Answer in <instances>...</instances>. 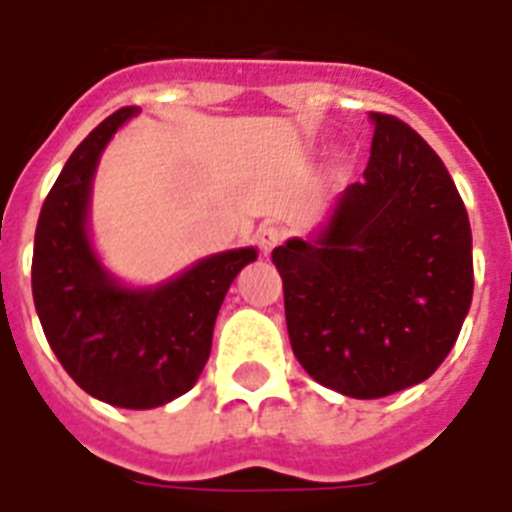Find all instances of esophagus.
Segmentation results:
<instances>
[{
    "instance_id": "esophagus-1",
    "label": "esophagus",
    "mask_w": 512,
    "mask_h": 512,
    "mask_svg": "<svg viewBox=\"0 0 512 512\" xmlns=\"http://www.w3.org/2000/svg\"><path fill=\"white\" fill-rule=\"evenodd\" d=\"M282 241H285V230L277 227V224H263V227L257 230V246H260L266 255L271 252V249H277Z\"/></svg>"
}]
</instances>
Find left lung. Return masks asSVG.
Returning a JSON list of instances; mask_svg holds the SVG:
<instances>
[{"mask_svg":"<svg viewBox=\"0 0 512 512\" xmlns=\"http://www.w3.org/2000/svg\"><path fill=\"white\" fill-rule=\"evenodd\" d=\"M365 180L351 183L318 238H290L271 260L301 367L359 400L422 384L461 334L474 290L472 227L433 147L370 112Z\"/></svg>","mask_w":512,"mask_h":512,"instance_id":"1","label":"left lung"}]
</instances>
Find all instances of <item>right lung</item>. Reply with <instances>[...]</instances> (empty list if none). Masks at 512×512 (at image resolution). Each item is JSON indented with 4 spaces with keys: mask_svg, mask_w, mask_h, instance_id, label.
<instances>
[{
    "mask_svg": "<svg viewBox=\"0 0 512 512\" xmlns=\"http://www.w3.org/2000/svg\"><path fill=\"white\" fill-rule=\"evenodd\" d=\"M136 112L126 106L106 117L65 161L40 208L32 296L51 351L87 395L117 408H156L197 384L219 307L257 252L205 257L150 290H128L106 274L87 238L90 186L106 142Z\"/></svg>",
    "mask_w": 512,
    "mask_h": 512,
    "instance_id": "obj_1",
    "label": "right lung"
}]
</instances>
